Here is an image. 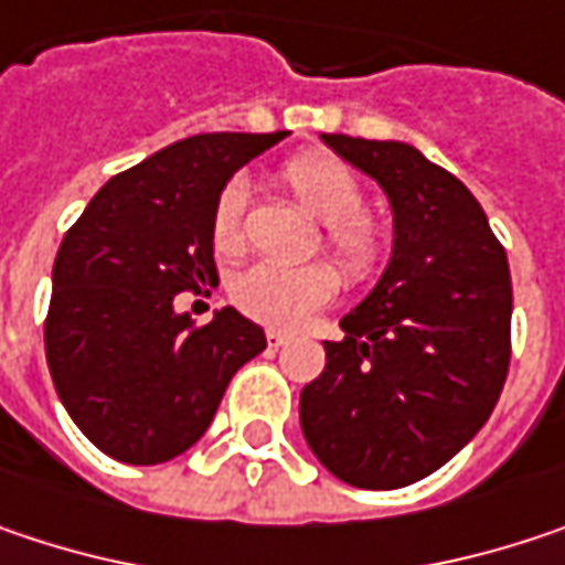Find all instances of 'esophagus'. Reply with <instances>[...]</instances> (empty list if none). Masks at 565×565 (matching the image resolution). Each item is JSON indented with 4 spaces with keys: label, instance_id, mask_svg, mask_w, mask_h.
<instances>
[{
    "label": "esophagus",
    "instance_id": "obj_1",
    "mask_svg": "<svg viewBox=\"0 0 565 565\" xmlns=\"http://www.w3.org/2000/svg\"><path fill=\"white\" fill-rule=\"evenodd\" d=\"M268 345H271V349H281L284 342H287V333H281V330H268Z\"/></svg>",
    "mask_w": 565,
    "mask_h": 565
}]
</instances>
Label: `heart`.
Segmentation results:
<instances>
[{
    "instance_id": "heart-1",
    "label": "heart",
    "mask_w": 565,
    "mask_h": 565,
    "mask_svg": "<svg viewBox=\"0 0 565 565\" xmlns=\"http://www.w3.org/2000/svg\"><path fill=\"white\" fill-rule=\"evenodd\" d=\"M284 190L317 220L327 226V248L333 252L339 268L349 281L375 278L387 262L385 230L362 216L365 193L359 178L330 154L310 151L297 154L281 168ZM248 190L242 180H230L216 203H213V245L216 252H238L242 248V220H245ZM335 294V271L330 265H275L262 262L245 268L232 281V300L255 320L290 327L307 310L327 303Z\"/></svg>"
}]
</instances>
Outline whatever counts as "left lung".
Listing matches in <instances>:
<instances>
[{
    "instance_id": "left-lung-1",
    "label": "left lung",
    "mask_w": 565,
    "mask_h": 565,
    "mask_svg": "<svg viewBox=\"0 0 565 565\" xmlns=\"http://www.w3.org/2000/svg\"><path fill=\"white\" fill-rule=\"evenodd\" d=\"M369 174L394 216L379 284L323 342L300 430L345 486L404 488L486 427L511 362V271L469 186L414 145L320 135Z\"/></svg>"
}]
</instances>
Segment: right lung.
<instances>
[{
    "instance_id": "obj_1",
    "label": "right lung",
    "mask_w": 565,
    "mask_h": 565,
    "mask_svg": "<svg viewBox=\"0 0 565 565\" xmlns=\"http://www.w3.org/2000/svg\"><path fill=\"white\" fill-rule=\"evenodd\" d=\"M287 131H210L174 141L99 186L54 258L47 369L83 436L129 466L186 452L232 375L268 339L235 307L193 327L180 290L216 281L213 203Z\"/></svg>"
}]
</instances>
